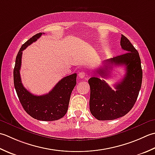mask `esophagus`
Returning <instances> with one entry per match:
<instances>
[{
    "instance_id": "34e87169",
    "label": "esophagus",
    "mask_w": 155,
    "mask_h": 155,
    "mask_svg": "<svg viewBox=\"0 0 155 155\" xmlns=\"http://www.w3.org/2000/svg\"><path fill=\"white\" fill-rule=\"evenodd\" d=\"M86 72L81 71L78 74V77H79V78H80V79H84V78H85V77H86Z\"/></svg>"
}]
</instances>
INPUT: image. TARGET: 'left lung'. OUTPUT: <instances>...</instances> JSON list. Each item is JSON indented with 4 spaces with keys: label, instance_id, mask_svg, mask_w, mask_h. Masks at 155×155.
<instances>
[{
    "label": "left lung",
    "instance_id": "8db88e82",
    "mask_svg": "<svg viewBox=\"0 0 155 155\" xmlns=\"http://www.w3.org/2000/svg\"><path fill=\"white\" fill-rule=\"evenodd\" d=\"M120 45L126 53L103 61V65L94 71L103 78H108L110 69L115 65H124L126 74L115 84L113 90L104 80L92 77L88 80L90 87V110L99 120H112L122 117L134 106L139 94L143 71L139 54L127 38L122 35Z\"/></svg>",
    "mask_w": 155,
    "mask_h": 155
}]
</instances>
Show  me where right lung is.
Returning <instances> with one entry per match:
<instances>
[{
	"label": "right lung",
	"mask_w": 155,
	"mask_h": 155,
	"mask_svg": "<svg viewBox=\"0 0 155 155\" xmlns=\"http://www.w3.org/2000/svg\"><path fill=\"white\" fill-rule=\"evenodd\" d=\"M42 33L25 42L18 52L13 71L14 86L22 106L28 114L35 119L42 121H54L64 117L67 113L72 90L76 85V74L61 79L48 94L35 96L25 88L21 82L20 69L23 51L36 41Z\"/></svg>",
	"instance_id": "obj_1"
}]
</instances>
